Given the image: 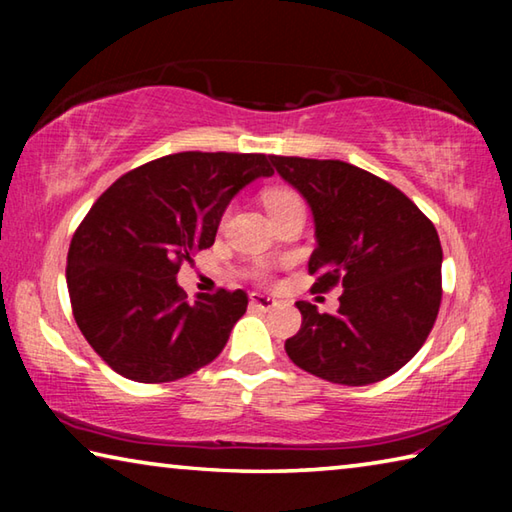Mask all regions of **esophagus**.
Masks as SVG:
<instances>
[{"instance_id":"obj_1","label":"esophagus","mask_w":512,"mask_h":512,"mask_svg":"<svg viewBox=\"0 0 512 512\" xmlns=\"http://www.w3.org/2000/svg\"><path fill=\"white\" fill-rule=\"evenodd\" d=\"M250 307L259 309V311H268V309L277 307V302L273 298L264 296V293H250Z\"/></svg>"}]
</instances>
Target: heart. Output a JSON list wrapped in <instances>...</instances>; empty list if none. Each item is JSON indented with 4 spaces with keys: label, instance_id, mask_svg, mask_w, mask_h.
Segmentation results:
<instances>
[{
    "label": "heart",
    "instance_id": "1",
    "mask_svg": "<svg viewBox=\"0 0 512 512\" xmlns=\"http://www.w3.org/2000/svg\"><path fill=\"white\" fill-rule=\"evenodd\" d=\"M291 198H296V194L287 192V189H268L266 196H264V201H266L268 210H271V207L287 203V201H291Z\"/></svg>",
    "mask_w": 512,
    "mask_h": 512
}]
</instances>
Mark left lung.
I'll list each match as a JSON object with an SVG mask.
<instances>
[{"label":"left lung","instance_id":"1","mask_svg":"<svg viewBox=\"0 0 512 512\" xmlns=\"http://www.w3.org/2000/svg\"><path fill=\"white\" fill-rule=\"evenodd\" d=\"M271 162L314 216V289L343 287L336 314L298 302L302 325L284 343L289 359L332 384L391 377L436 323L443 298L436 228L400 189L354 164L282 155Z\"/></svg>","mask_w":512,"mask_h":512}]
</instances>
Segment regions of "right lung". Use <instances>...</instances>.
Here are the masks:
<instances>
[{
    "label": "right lung",
    "mask_w": 512,
    "mask_h": 512,
    "mask_svg": "<svg viewBox=\"0 0 512 512\" xmlns=\"http://www.w3.org/2000/svg\"><path fill=\"white\" fill-rule=\"evenodd\" d=\"M262 153L164 155L101 194L69 244L67 289L76 325L121 377L162 384L219 357L248 296L216 291L187 302L176 275L214 244L241 189L273 176Z\"/></svg>",
    "instance_id": "obj_1"
}]
</instances>
